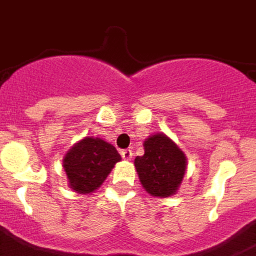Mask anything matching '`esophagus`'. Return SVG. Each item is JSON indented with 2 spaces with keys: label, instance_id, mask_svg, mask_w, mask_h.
Returning a JSON list of instances; mask_svg holds the SVG:
<instances>
[{
  "label": "esophagus",
  "instance_id": "1",
  "mask_svg": "<svg viewBox=\"0 0 256 256\" xmlns=\"http://www.w3.org/2000/svg\"><path fill=\"white\" fill-rule=\"evenodd\" d=\"M133 153L130 149H124V150H122V157L124 158V160H126V161H130V158H132Z\"/></svg>",
  "mask_w": 256,
  "mask_h": 256
}]
</instances>
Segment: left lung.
Here are the masks:
<instances>
[{"instance_id": "obj_1", "label": "left lung", "mask_w": 256, "mask_h": 256, "mask_svg": "<svg viewBox=\"0 0 256 256\" xmlns=\"http://www.w3.org/2000/svg\"><path fill=\"white\" fill-rule=\"evenodd\" d=\"M144 156L134 158V168L144 188L158 198L176 194L187 168L184 153L164 133L148 137L144 141Z\"/></svg>"}]
</instances>
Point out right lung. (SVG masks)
<instances>
[{
  "mask_svg": "<svg viewBox=\"0 0 256 256\" xmlns=\"http://www.w3.org/2000/svg\"><path fill=\"white\" fill-rule=\"evenodd\" d=\"M120 160L114 145L98 137H85L68 150L62 166L70 188L78 194H90L100 187Z\"/></svg>",
  "mask_w": 256,
  "mask_h": 256,
  "instance_id": "right-lung-1",
  "label": "right lung"
}]
</instances>
